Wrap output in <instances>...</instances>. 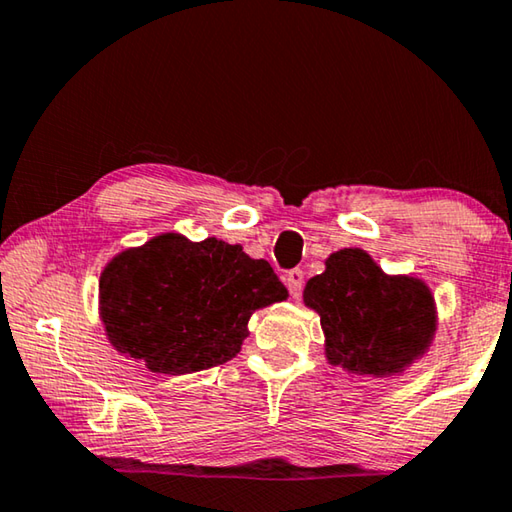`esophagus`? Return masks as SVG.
Instances as JSON below:
<instances>
[{
  "instance_id": "34e87169",
  "label": "esophagus",
  "mask_w": 512,
  "mask_h": 512,
  "mask_svg": "<svg viewBox=\"0 0 512 512\" xmlns=\"http://www.w3.org/2000/svg\"><path fill=\"white\" fill-rule=\"evenodd\" d=\"M303 271L300 269H291L287 275H285V285L289 289L291 298H300V291H303Z\"/></svg>"
}]
</instances>
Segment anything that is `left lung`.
<instances>
[{
    "mask_svg": "<svg viewBox=\"0 0 512 512\" xmlns=\"http://www.w3.org/2000/svg\"><path fill=\"white\" fill-rule=\"evenodd\" d=\"M305 305L321 316L326 360L373 378L399 376L424 358L437 330L431 289L415 275H387L362 248H342L307 280Z\"/></svg>",
    "mask_w": 512,
    "mask_h": 512,
    "instance_id": "8db88e82",
    "label": "left lung"
}]
</instances>
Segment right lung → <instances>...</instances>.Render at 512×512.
Segmentation results:
<instances>
[{
	"instance_id": "add662e5",
	"label": "right lung",
	"mask_w": 512,
	"mask_h": 512,
	"mask_svg": "<svg viewBox=\"0 0 512 512\" xmlns=\"http://www.w3.org/2000/svg\"><path fill=\"white\" fill-rule=\"evenodd\" d=\"M287 296L271 264L239 243L164 232L104 266L100 319L118 353L182 376L232 360L253 312Z\"/></svg>"
}]
</instances>
